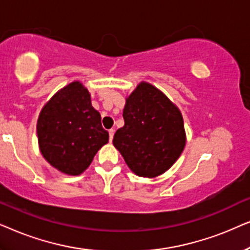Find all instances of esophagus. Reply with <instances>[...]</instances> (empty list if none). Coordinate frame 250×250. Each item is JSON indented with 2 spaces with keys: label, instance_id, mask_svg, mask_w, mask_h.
I'll return each mask as SVG.
<instances>
[{
  "label": "esophagus",
  "instance_id": "1",
  "mask_svg": "<svg viewBox=\"0 0 250 250\" xmlns=\"http://www.w3.org/2000/svg\"><path fill=\"white\" fill-rule=\"evenodd\" d=\"M114 132H115L114 129H111V130L108 131V134H109V142L113 141V136H114Z\"/></svg>",
  "mask_w": 250,
  "mask_h": 250
}]
</instances>
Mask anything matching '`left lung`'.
<instances>
[{"instance_id":"obj_1","label":"left lung","mask_w":250,"mask_h":250,"mask_svg":"<svg viewBox=\"0 0 250 250\" xmlns=\"http://www.w3.org/2000/svg\"><path fill=\"white\" fill-rule=\"evenodd\" d=\"M125 125L113 145L129 169L141 177L162 175L184 151L186 134L179 108L161 90L142 81L125 98Z\"/></svg>"}]
</instances>
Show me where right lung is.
Here are the masks:
<instances>
[{"mask_svg":"<svg viewBox=\"0 0 250 250\" xmlns=\"http://www.w3.org/2000/svg\"><path fill=\"white\" fill-rule=\"evenodd\" d=\"M36 132L43 158L68 176L81 175L109 137L90 92L80 81L68 83L45 103Z\"/></svg>","mask_w":250,"mask_h":250,"instance_id":"right-lung-1","label":"right lung"}]
</instances>
